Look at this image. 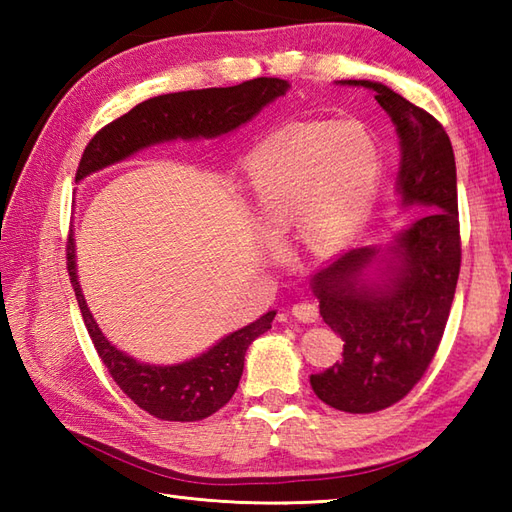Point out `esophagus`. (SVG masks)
<instances>
[{"instance_id": "34e87169", "label": "esophagus", "mask_w": 512, "mask_h": 512, "mask_svg": "<svg viewBox=\"0 0 512 512\" xmlns=\"http://www.w3.org/2000/svg\"><path fill=\"white\" fill-rule=\"evenodd\" d=\"M292 317L301 323H314L319 319V308L314 306V303H297V306H292Z\"/></svg>"}]
</instances>
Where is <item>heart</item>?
<instances>
[{
	"label": "heart",
	"mask_w": 512,
	"mask_h": 512,
	"mask_svg": "<svg viewBox=\"0 0 512 512\" xmlns=\"http://www.w3.org/2000/svg\"><path fill=\"white\" fill-rule=\"evenodd\" d=\"M244 173L268 239L279 242L297 226L310 250H332L365 224L383 154L358 123H301L264 138L248 154Z\"/></svg>",
	"instance_id": "b5f03b06"
}]
</instances>
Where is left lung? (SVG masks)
I'll list each match as a JSON object with an SVG mask.
<instances>
[{
	"label": "left lung",
	"instance_id": "1",
	"mask_svg": "<svg viewBox=\"0 0 512 512\" xmlns=\"http://www.w3.org/2000/svg\"><path fill=\"white\" fill-rule=\"evenodd\" d=\"M374 92L400 138L398 193L424 206L385 250L350 248L312 277L323 321L341 336L343 358L310 385L325 405L374 413L405 398L438 352L460 277L458 176L451 140L422 107L383 83L343 81ZM383 263L381 279L364 270Z\"/></svg>",
	"mask_w": 512,
	"mask_h": 512
}]
</instances>
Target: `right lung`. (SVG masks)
I'll use <instances>...</instances> for the list:
<instances>
[{"mask_svg":"<svg viewBox=\"0 0 512 512\" xmlns=\"http://www.w3.org/2000/svg\"><path fill=\"white\" fill-rule=\"evenodd\" d=\"M290 88L284 79L259 76L233 88L189 90L162 94L138 103L121 118L105 125L85 147L76 182L136 151L176 138H215L248 123L264 105L284 96ZM68 273L85 328L114 383L149 416L169 422H195L213 416L233 398L244 372V356L257 336L270 330L275 310L266 312L246 328L224 336L211 350L178 365H147L105 339L88 310L76 279L74 239H68Z\"/></svg>","mask_w":512,"mask_h":512,"instance_id":"right-lung-1","label":"right lung"}]
</instances>
